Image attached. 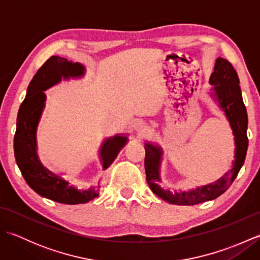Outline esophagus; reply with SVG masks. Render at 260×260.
<instances>
[{
    "mask_svg": "<svg viewBox=\"0 0 260 260\" xmlns=\"http://www.w3.org/2000/svg\"><path fill=\"white\" fill-rule=\"evenodd\" d=\"M135 128L136 131H139L140 133H144L145 131H147V126L144 123H142V121H139V123L135 125Z\"/></svg>",
    "mask_w": 260,
    "mask_h": 260,
    "instance_id": "34e87169",
    "label": "esophagus"
}]
</instances>
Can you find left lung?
I'll list each match as a JSON object with an SVG mask.
<instances>
[{
    "instance_id": "8db88e82",
    "label": "left lung",
    "mask_w": 260,
    "mask_h": 260,
    "mask_svg": "<svg viewBox=\"0 0 260 260\" xmlns=\"http://www.w3.org/2000/svg\"><path fill=\"white\" fill-rule=\"evenodd\" d=\"M210 84L214 85L220 106L233 127L236 142V155L234 168L223 178L197 190L181 193H172L159 187V158L162 155L161 148L151 144L145 145V173L146 181L151 190L164 201L179 206H194L202 202L218 198L233 184L245 162L248 148L247 126L248 116L244 102H242L239 78L237 71L227 59L218 58L214 64V70L210 77Z\"/></svg>"
}]
</instances>
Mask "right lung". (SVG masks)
<instances>
[{"mask_svg": "<svg viewBox=\"0 0 260 260\" xmlns=\"http://www.w3.org/2000/svg\"><path fill=\"white\" fill-rule=\"evenodd\" d=\"M84 74V67L78 62L52 56L43 63L33 77L27 87L26 97L22 102L14 135V156L16 164L25 182L39 196L59 203L79 204L86 203L97 197L93 190L78 191L70 186L50 171L43 168L36 153V131L39 118L45 106L43 90L57 84L61 78L78 77ZM126 137L115 136L102 147L104 169H108L124 147Z\"/></svg>", "mask_w": 260, "mask_h": 260, "instance_id": "1", "label": "right lung"}]
</instances>
